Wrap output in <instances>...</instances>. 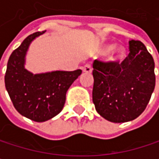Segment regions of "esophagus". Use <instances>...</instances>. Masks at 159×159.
<instances>
[{"instance_id": "esophagus-1", "label": "esophagus", "mask_w": 159, "mask_h": 159, "mask_svg": "<svg viewBox=\"0 0 159 159\" xmlns=\"http://www.w3.org/2000/svg\"><path fill=\"white\" fill-rule=\"evenodd\" d=\"M82 70H83V72H84V73L90 74V73H92V66H91L90 64H85V65L82 68Z\"/></svg>"}]
</instances>
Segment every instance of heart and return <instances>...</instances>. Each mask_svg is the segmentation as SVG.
I'll list each match as a JSON object with an SVG mask.
<instances>
[{"instance_id": "b5f03b06", "label": "heart", "mask_w": 159, "mask_h": 159, "mask_svg": "<svg viewBox=\"0 0 159 159\" xmlns=\"http://www.w3.org/2000/svg\"><path fill=\"white\" fill-rule=\"evenodd\" d=\"M107 51V59L111 61H116L121 59L124 55V48L119 44H115L112 46L105 45L101 48V52Z\"/></svg>"}]
</instances>
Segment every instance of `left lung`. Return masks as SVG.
<instances>
[{
    "mask_svg": "<svg viewBox=\"0 0 159 159\" xmlns=\"http://www.w3.org/2000/svg\"><path fill=\"white\" fill-rule=\"evenodd\" d=\"M130 53L119 62H93V103L111 122H126L145 110L155 89V62L139 40L129 41Z\"/></svg>",
    "mask_w": 159,
    "mask_h": 159,
    "instance_id": "obj_1",
    "label": "left lung"
}]
</instances>
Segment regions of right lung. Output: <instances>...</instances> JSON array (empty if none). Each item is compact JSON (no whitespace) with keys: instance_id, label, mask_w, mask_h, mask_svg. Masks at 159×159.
<instances>
[{"instance_id":"right-lung-1","label":"right lung","mask_w":159,"mask_h":159,"mask_svg":"<svg viewBox=\"0 0 159 159\" xmlns=\"http://www.w3.org/2000/svg\"><path fill=\"white\" fill-rule=\"evenodd\" d=\"M43 32L29 35L11 54L5 73V87L21 115L34 121L50 120L62 111L66 93L82 70L53 71L34 75L25 68V55L31 42Z\"/></svg>"}]
</instances>
